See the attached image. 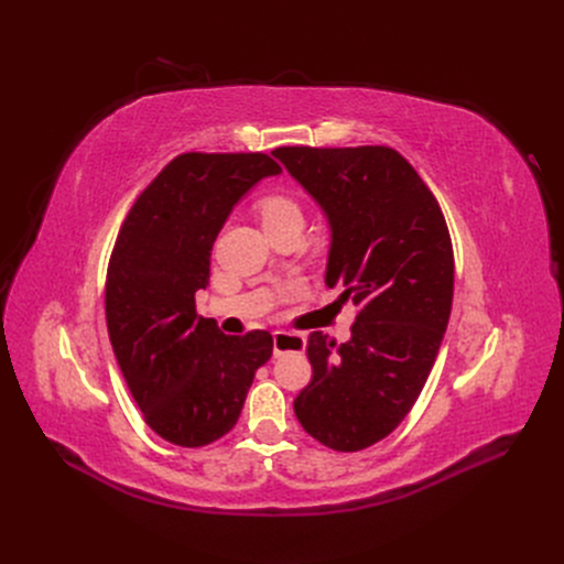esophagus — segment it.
Returning a JSON list of instances; mask_svg holds the SVG:
<instances>
[{
	"mask_svg": "<svg viewBox=\"0 0 564 564\" xmlns=\"http://www.w3.org/2000/svg\"><path fill=\"white\" fill-rule=\"evenodd\" d=\"M305 346H307V341H305L303 335L284 333V330H275V333H273V354H275V356L303 354Z\"/></svg>",
	"mask_w": 564,
	"mask_h": 564,
	"instance_id": "34e87169",
	"label": "esophagus"
}]
</instances>
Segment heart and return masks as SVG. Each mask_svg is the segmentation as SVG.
I'll return each instance as SVG.
<instances>
[{
  "label": "heart",
  "mask_w": 564,
  "mask_h": 564,
  "mask_svg": "<svg viewBox=\"0 0 564 564\" xmlns=\"http://www.w3.org/2000/svg\"><path fill=\"white\" fill-rule=\"evenodd\" d=\"M257 208H259V216H261L263 225L289 218V216H301V206L286 195H268L259 202Z\"/></svg>",
  "instance_id": "b5f03b06"
}]
</instances>
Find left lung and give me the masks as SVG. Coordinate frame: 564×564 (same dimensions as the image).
<instances>
[{
    "label": "left lung",
    "mask_w": 564,
    "mask_h": 564,
    "mask_svg": "<svg viewBox=\"0 0 564 564\" xmlns=\"http://www.w3.org/2000/svg\"><path fill=\"white\" fill-rule=\"evenodd\" d=\"M326 213V284L360 310L351 339H307L312 381L293 401L305 432L337 452L386 438L432 371L454 293L443 210L409 160L390 147L273 151Z\"/></svg>",
    "instance_id": "left-lung-1"
}]
</instances>
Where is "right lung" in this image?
I'll return each mask as SVG.
<instances>
[{"label": "right lung", "mask_w": 564, "mask_h": 564, "mask_svg": "<svg viewBox=\"0 0 564 564\" xmlns=\"http://www.w3.org/2000/svg\"><path fill=\"white\" fill-rule=\"evenodd\" d=\"M265 153H181L135 199L107 265L105 316L117 362L153 432L204 447L231 432L254 371L273 354L265 330L225 335L197 314L210 250L236 202L280 174Z\"/></svg>", "instance_id": "1"}]
</instances>
